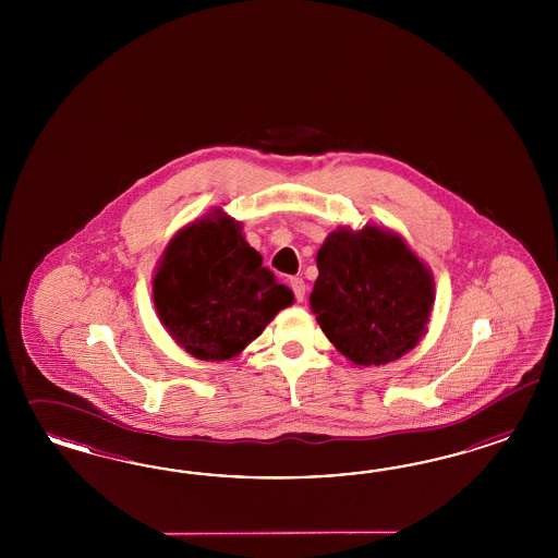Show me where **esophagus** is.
<instances>
[{
	"label": "esophagus",
	"mask_w": 558,
	"mask_h": 558,
	"mask_svg": "<svg viewBox=\"0 0 558 558\" xmlns=\"http://www.w3.org/2000/svg\"><path fill=\"white\" fill-rule=\"evenodd\" d=\"M290 288H292V292H294L296 301H299V303H303L304 299H306V284H304L303 278H299V276L290 278Z\"/></svg>",
	"instance_id": "1"
}]
</instances>
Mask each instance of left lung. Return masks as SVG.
<instances>
[{"mask_svg":"<svg viewBox=\"0 0 558 558\" xmlns=\"http://www.w3.org/2000/svg\"><path fill=\"white\" fill-rule=\"evenodd\" d=\"M311 308L354 366H385L427 333L436 284L405 239L376 225L338 227L317 252Z\"/></svg>","mask_w":558,"mask_h":558,"instance_id":"8db88e82","label":"left lung"}]
</instances>
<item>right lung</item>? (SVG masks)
Segmentation results:
<instances>
[{"instance_id":"obj_1","label":"right lung","mask_w":558,"mask_h":558,"mask_svg":"<svg viewBox=\"0 0 558 558\" xmlns=\"http://www.w3.org/2000/svg\"><path fill=\"white\" fill-rule=\"evenodd\" d=\"M239 220L222 208L187 222L166 247L153 276V304L187 354L222 362L241 354L294 294L264 268Z\"/></svg>"}]
</instances>
